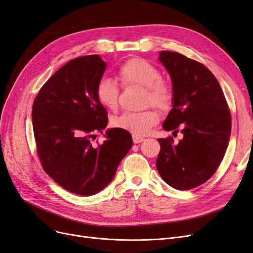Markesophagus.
Returning <instances> with one entry per match:
<instances>
[{"mask_svg": "<svg viewBox=\"0 0 253 253\" xmlns=\"http://www.w3.org/2000/svg\"><path fill=\"white\" fill-rule=\"evenodd\" d=\"M143 140H144L143 137L133 135V141H134V143H140V142H142Z\"/></svg>", "mask_w": 253, "mask_h": 253, "instance_id": "obj_1", "label": "esophagus"}]
</instances>
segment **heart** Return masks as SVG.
<instances>
[{"mask_svg": "<svg viewBox=\"0 0 253 253\" xmlns=\"http://www.w3.org/2000/svg\"><path fill=\"white\" fill-rule=\"evenodd\" d=\"M119 78L125 86L140 85L145 89L144 101L162 110L169 109L173 101V90L169 83L160 78V71L149 61L134 58L119 68ZM99 103L109 110H116L119 98L118 84L111 78H102L96 86ZM159 120V114L153 109L142 112H124L112 119V125L133 135H147Z\"/></svg>", "mask_w": 253, "mask_h": 253, "instance_id": "heart-1", "label": "heart"}]
</instances>
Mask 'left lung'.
<instances>
[{"label":"left lung","instance_id":"obj_1","mask_svg":"<svg viewBox=\"0 0 253 253\" xmlns=\"http://www.w3.org/2000/svg\"><path fill=\"white\" fill-rule=\"evenodd\" d=\"M158 60L170 74L173 108L164 122L166 131L183 135L158 139L156 168L174 189L201 186L215 173L231 134V115L217 79L204 64L175 51H160Z\"/></svg>","mask_w":253,"mask_h":253}]
</instances>
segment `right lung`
Segmentation results:
<instances>
[{
	"label": "right lung",
	"mask_w": 253,
	"mask_h": 253,
	"mask_svg": "<svg viewBox=\"0 0 253 253\" xmlns=\"http://www.w3.org/2000/svg\"><path fill=\"white\" fill-rule=\"evenodd\" d=\"M106 63L99 55L71 60L44 84L33 104V126L44 171L65 190L90 196L104 189L131 150L127 131L109 128L105 140L89 138L108 126V113L99 103L96 86Z\"/></svg>",
	"instance_id": "right-lung-1"
}]
</instances>
